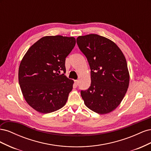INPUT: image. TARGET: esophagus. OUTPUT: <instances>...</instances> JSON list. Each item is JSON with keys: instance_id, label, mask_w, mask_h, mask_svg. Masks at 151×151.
Wrapping results in <instances>:
<instances>
[{"instance_id": "obj_1", "label": "esophagus", "mask_w": 151, "mask_h": 151, "mask_svg": "<svg viewBox=\"0 0 151 151\" xmlns=\"http://www.w3.org/2000/svg\"><path fill=\"white\" fill-rule=\"evenodd\" d=\"M74 83H75L76 86H77V85L79 84V81L78 80H75L74 81Z\"/></svg>"}]
</instances>
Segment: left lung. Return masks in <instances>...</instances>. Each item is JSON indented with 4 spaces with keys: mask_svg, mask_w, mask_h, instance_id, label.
Listing matches in <instances>:
<instances>
[{
    "mask_svg": "<svg viewBox=\"0 0 151 151\" xmlns=\"http://www.w3.org/2000/svg\"><path fill=\"white\" fill-rule=\"evenodd\" d=\"M77 43L91 68V86L81 93L85 105L101 115L113 111L121 103L129 85L124 55L113 41L98 35L80 36Z\"/></svg>",
    "mask_w": 151,
    "mask_h": 151,
    "instance_id": "8db88e82",
    "label": "left lung"
}]
</instances>
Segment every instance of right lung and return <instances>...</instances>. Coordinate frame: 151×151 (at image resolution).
I'll return each instance as SVG.
<instances>
[{
    "label": "right lung",
    "instance_id": "1",
    "mask_svg": "<svg viewBox=\"0 0 151 151\" xmlns=\"http://www.w3.org/2000/svg\"><path fill=\"white\" fill-rule=\"evenodd\" d=\"M76 45L74 37L46 36L28 49L21 61L18 79L24 98L31 107L49 113L65 104L74 81L65 72V62Z\"/></svg>",
    "mask_w": 151,
    "mask_h": 151
}]
</instances>
